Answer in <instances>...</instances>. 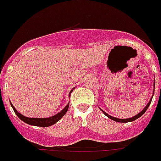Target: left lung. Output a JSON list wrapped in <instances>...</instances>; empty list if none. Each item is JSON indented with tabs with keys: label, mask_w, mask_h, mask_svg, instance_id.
<instances>
[{
	"label": "left lung",
	"mask_w": 161,
	"mask_h": 161,
	"mask_svg": "<svg viewBox=\"0 0 161 161\" xmlns=\"http://www.w3.org/2000/svg\"><path fill=\"white\" fill-rule=\"evenodd\" d=\"M154 86H155V80H154ZM153 96H154V94H153ZM151 101H152V98L150 99V101L148 102V104H147V105H146V106H145V108H143V109H142V110L141 111L140 113L137 114H136V115H135V116L131 117V118H128V119H118V118H115V117H113V116H111V115H109V114H108L106 113V112H104V111H103V110H102L101 108H100V109H101V110L103 111V113L104 114H105V115H106V116L108 117L109 119H113V120H114V121H116V122H121V123H126V122L133 121V120H135V119H138L139 117L142 116V114H144L145 112H146V110L148 109V107H149V105H150V103H151Z\"/></svg>",
	"instance_id": "1"
}]
</instances>
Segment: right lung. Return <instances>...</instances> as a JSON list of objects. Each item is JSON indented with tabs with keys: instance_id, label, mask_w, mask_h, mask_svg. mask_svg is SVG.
<instances>
[{
	"instance_id": "add662e5",
	"label": "right lung",
	"mask_w": 161,
	"mask_h": 161,
	"mask_svg": "<svg viewBox=\"0 0 161 161\" xmlns=\"http://www.w3.org/2000/svg\"><path fill=\"white\" fill-rule=\"evenodd\" d=\"M74 89H75V88H73V89L70 91V92H69V97H70L71 92H73ZM11 106H12V108H13V110H14L15 114L19 116V118L21 119L22 121L25 122V123H27V124L31 125L41 126V127H47V126H51V125H54L55 123H57V122L58 121L59 119H61V118H63V116L65 114H66V112L68 111L69 103H68L62 111H60L59 113H58L57 114H55V115H53V116L52 117H48V118H30V117H26L25 116V115L21 114L20 113H19L18 110L14 108V106H13L12 103H11Z\"/></svg>"
}]
</instances>
